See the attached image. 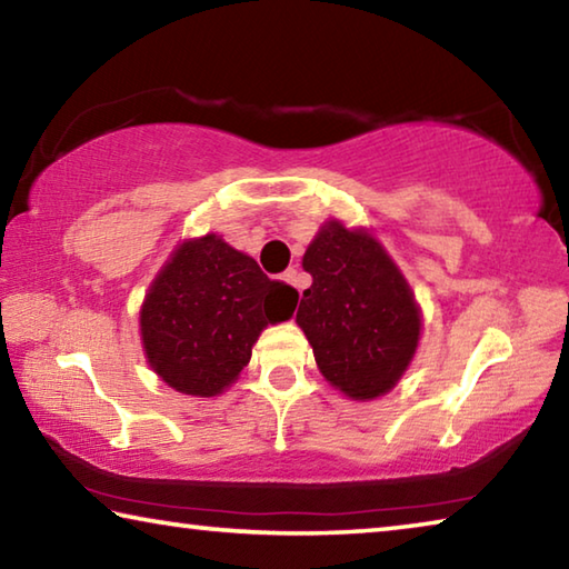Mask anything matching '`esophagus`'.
I'll return each instance as SVG.
<instances>
[{
  "mask_svg": "<svg viewBox=\"0 0 569 569\" xmlns=\"http://www.w3.org/2000/svg\"><path fill=\"white\" fill-rule=\"evenodd\" d=\"M281 278H283V281H286L288 286H293L298 293H301V278H298V271H296V268H288V271H286Z\"/></svg>",
  "mask_w": 569,
  "mask_h": 569,
  "instance_id": "1",
  "label": "esophagus"
}]
</instances>
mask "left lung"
<instances>
[{"label": "left lung", "mask_w": 569, "mask_h": 569, "mask_svg": "<svg viewBox=\"0 0 569 569\" xmlns=\"http://www.w3.org/2000/svg\"><path fill=\"white\" fill-rule=\"evenodd\" d=\"M306 288L296 323L326 381L371 401L397 387L419 346L421 313L397 263L369 230L323 223L306 248Z\"/></svg>", "instance_id": "left-lung-1"}]
</instances>
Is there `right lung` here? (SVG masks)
Returning <instances> with one entry per match:
<instances>
[{
  "label": "right lung",
  "instance_id": "right-lung-1",
  "mask_svg": "<svg viewBox=\"0 0 569 569\" xmlns=\"http://www.w3.org/2000/svg\"><path fill=\"white\" fill-rule=\"evenodd\" d=\"M298 291L208 233L162 266L140 308V336L158 377L190 397H218L250 361L268 323L288 321Z\"/></svg>",
  "mask_w": 569,
  "mask_h": 569
}]
</instances>
